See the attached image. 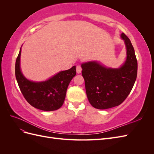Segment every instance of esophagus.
I'll list each match as a JSON object with an SVG mask.
<instances>
[{
	"instance_id": "1",
	"label": "esophagus",
	"mask_w": 154,
	"mask_h": 154,
	"mask_svg": "<svg viewBox=\"0 0 154 154\" xmlns=\"http://www.w3.org/2000/svg\"><path fill=\"white\" fill-rule=\"evenodd\" d=\"M82 67L80 66H76V72L78 74H80L82 72Z\"/></svg>"
}]
</instances>
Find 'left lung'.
Instances as JSON below:
<instances>
[{
	"label": "left lung",
	"instance_id": "8db88e82",
	"mask_svg": "<svg viewBox=\"0 0 154 154\" xmlns=\"http://www.w3.org/2000/svg\"><path fill=\"white\" fill-rule=\"evenodd\" d=\"M121 37L126 46L127 58L120 67H106L96 61L81 65L87 98L96 109H107L122 103L136 82L137 62L134 49L123 32Z\"/></svg>",
	"mask_w": 154,
	"mask_h": 154
}]
</instances>
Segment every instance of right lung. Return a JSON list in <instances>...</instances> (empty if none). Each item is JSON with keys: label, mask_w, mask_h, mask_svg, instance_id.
Listing matches in <instances>:
<instances>
[{"label": "right lung", "mask_w": 154, "mask_h": 154, "mask_svg": "<svg viewBox=\"0 0 154 154\" xmlns=\"http://www.w3.org/2000/svg\"><path fill=\"white\" fill-rule=\"evenodd\" d=\"M21 48L15 63V76L21 92L33 107L44 111L56 110L61 107L66 98L69 83L75 76L76 66L60 71L48 80L32 82L23 75L20 69Z\"/></svg>", "instance_id": "obj_1"}]
</instances>
